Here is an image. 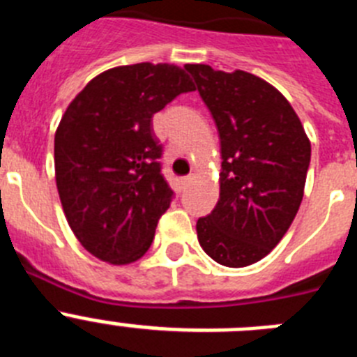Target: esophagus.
<instances>
[{
    "label": "esophagus",
    "instance_id": "1",
    "mask_svg": "<svg viewBox=\"0 0 357 357\" xmlns=\"http://www.w3.org/2000/svg\"><path fill=\"white\" fill-rule=\"evenodd\" d=\"M191 181H193V175H188V176H184V178H181V184L185 185V184H189Z\"/></svg>",
    "mask_w": 357,
    "mask_h": 357
}]
</instances>
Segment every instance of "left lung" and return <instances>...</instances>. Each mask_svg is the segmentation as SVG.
Here are the masks:
<instances>
[{
  "instance_id": "8db88e82",
  "label": "left lung",
  "mask_w": 357,
  "mask_h": 357,
  "mask_svg": "<svg viewBox=\"0 0 357 357\" xmlns=\"http://www.w3.org/2000/svg\"><path fill=\"white\" fill-rule=\"evenodd\" d=\"M222 143L220 198L197 222L211 259L243 268L266 257L304 197L311 143L284 94L252 73L185 64Z\"/></svg>"
}]
</instances>
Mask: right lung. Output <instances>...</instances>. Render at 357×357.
I'll return each instance as SVG.
<instances>
[{
    "instance_id": "right-lung-1",
    "label": "right lung",
    "mask_w": 357,
    "mask_h": 357,
    "mask_svg": "<svg viewBox=\"0 0 357 357\" xmlns=\"http://www.w3.org/2000/svg\"><path fill=\"white\" fill-rule=\"evenodd\" d=\"M195 91L175 64L118 66L73 98L55 132V181L82 247L114 266L141 259L172 202L151 118Z\"/></svg>"
}]
</instances>
